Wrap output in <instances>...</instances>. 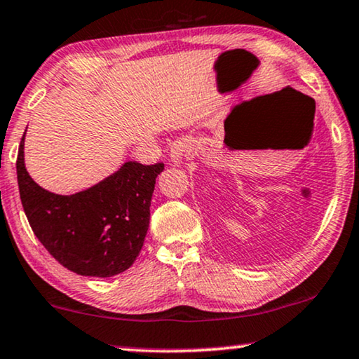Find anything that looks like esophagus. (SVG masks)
Returning <instances> with one entry per match:
<instances>
[{"mask_svg": "<svg viewBox=\"0 0 359 359\" xmlns=\"http://www.w3.org/2000/svg\"><path fill=\"white\" fill-rule=\"evenodd\" d=\"M192 149V140H189V137H179V140H175L172 142L170 146V152H169V157L172 161V164L175 165H180L182 162L185 161V157Z\"/></svg>", "mask_w": 359, "mask_h": 359, "instance_id": "obj_1", "label": "esophagus"}]
</instances>
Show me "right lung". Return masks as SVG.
I'll return each mask as SVG.
<instances>
[{
	"label": "right lung",
	"mask_w": 359,
	"mask_h": 359,
	"mask_svg": "<svg viewBox=\"0 0 359 359\" xmlns=\"http://www.w3.org/2000/svg\"><path fill=\"white\" fill-rule=\"evenodd\" d=\"M24 136L16 172L21 203L32 231L52 257L80 276L111 277L140 255L149 228L157 162L128 161L102 182L74 195H57L37 185L24 165Z\"/></svg>",
	"instance_id": "right-lung-1"
}]
</instances>
